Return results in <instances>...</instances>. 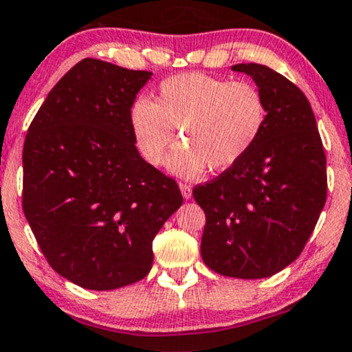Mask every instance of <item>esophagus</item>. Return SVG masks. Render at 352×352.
Masks as SVG:
<instances>
[{
    "label": "esophagus",
    "mask_w": 352,
    "mask_h": 352,
    "mask_svg": "<svg viewBox=\"0 0 352 352\" xmlns=\"http://www.w3.org/2000/svg\"><path fill=\"white\" fill-rule=\"evenodd\" d=\"M179 189H181V194H183L184 199L192 197V188H190V184L179 183Z\"/></svg>",
    "instance_id": "obj_1"
}]
</instances>
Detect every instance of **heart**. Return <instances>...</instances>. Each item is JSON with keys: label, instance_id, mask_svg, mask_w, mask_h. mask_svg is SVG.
I'll list each match as a JSON object with an SVG mask.
<instances>
[{"label": "heart", "instance_id": "b5f03b06", "mask_svg": "<svg viewBox=\"0 0 352 352\" xmlns=\"http://www.w3.org/2000/svg\"><path fill=\"white\" fill-rule=\"evenodd\" d=\"M266 102L248 81H228L206 73H181L162 81L155 102L137 98L129 122L137 148L146 162L162 164L168 150L181 142L169 168L197 176L209 166L223 171L236 164L261 135Z\"/></svg>", "mask_w": 352, "mask_h": 352}]
</instances>
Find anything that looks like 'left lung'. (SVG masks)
<instances>
[{
    "mask_svg": "<svg viewBox=\"0 0 352 352\" xmlns=\"http://www.w3.org/2000/svg\"><path fill=\"white\" fill-rule=\"evenodd\" d=\"M266 102L261 135L236 164L194 188L206 212L204 263L217 274L261 279L300 256L327 202V156L309 99L280 73L238 63Z\"/></svg>",
    "mask_w": 352,
    "mask_h": 352,
    "instance_id": "1",
    "label": "left lung"
}]
</instances>
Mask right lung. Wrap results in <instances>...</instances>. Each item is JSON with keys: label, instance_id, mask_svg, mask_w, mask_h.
<instances>
[{"label": "right lung", "instance_id": "right-lung-1", "mask_svg": "<svg viewBox=\"0 0 352 352\" xmlns=\"http://www.w3.org/2000/svg\"><path fill=\"white\" fill-rule=\"evenodd\" d=\"M151 75L81 60L29 125L24 215L52 269L80 287L143 279L151 241L183 204L176 181L138 153L130 129L129 109Z\"/></svg>", "mask_w": 352, "mask_h": 352}]
</instances>
